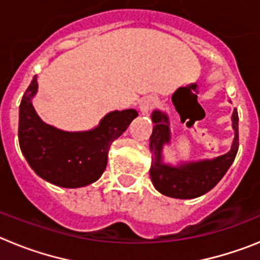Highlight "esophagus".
<instances>
[{
	"instance_id": "obj_1",
	"label": "esophagus",
	"mask_w": 260,
	"mask_h": 260,
	"mask_svg": "<svg viewBox=\"0 0 260 260\" xmlns=\"http://www.w3.org/2000/svg\"><path fill=\"white\" fill-rule=\"evenodd\" d=\"M156 104H157V100L153 96H147V98H144L141 102V105H139L142 114L148 113L151 109H153L156 107Z\"/></svg>"
}]
</instances>
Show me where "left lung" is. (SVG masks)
I'll return each instance as SVG.
<instances>
[{"instance_id":"left-lung-1","label":"left lung","mask_w":260,"mask_h":260,"mask_svg":"<svg viewBox=\"0 0 260 260\" xmlns=\"http://www.w3.org/2000/svg\"><path fill=\"white\" fill-rule=\"evenodd\" d=\"M152 135L150 137V151L152 155L150 176L153 186L161 194L177 199L198 198L212 190L233 164L238 151V113L237 109L232 114V127L234 139L231 151L212 160L182 162L172 167L162 161L164 144L171 142V127L167 113L153 110L151 114Z\"/></svg>"}]
</instances>
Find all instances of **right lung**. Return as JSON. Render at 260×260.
I'll return each mask as SVG.
<instances>
[{
  "instance_id": "right-lung-1",
  "label": "right lung",
  "mask_w": 260,
  "mask_h": 260,
  "mask_svg": "<svg viewBox=\"0 0 260 260\" xmlns=\"http://www.w3.org/2000/svg\"><path fill=\"white\" fill-rule=\"evenodd\" d=\"M38 78L19 105L20 151L39 177L61 187H83L98 181L105 171L110 144L138 116L135 109L114 110L88 132H63L41 121L32 105Z\"/></svg>"
}]
</instances>
